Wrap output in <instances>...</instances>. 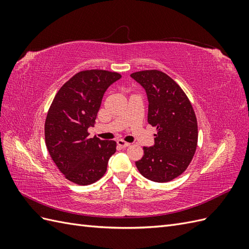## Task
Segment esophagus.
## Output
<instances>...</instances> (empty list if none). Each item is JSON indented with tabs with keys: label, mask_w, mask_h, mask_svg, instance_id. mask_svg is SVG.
Masks as SVG:
<instances>
[{
	"label": "esophagus",
	"mask_w": 249,
	"mask_h": 249,
	"mask_svg": "<svg viewBox=\"0 0 249 249\" xmlns=\"http://www.w3.org/2000/svg\"><path fill=\"white\" fill-rule=\"evenodd\" d=\"M117 145L120 147V148H125L127 146H130V143H127L124 140H118L117 141Z\"/></svg>",
	"instance_id": "esophagus-1"
}]
</instances>
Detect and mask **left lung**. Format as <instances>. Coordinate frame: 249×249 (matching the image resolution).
I'll list each match as a JSON object with an SVG mask.
<instances>
[{"label": "left lung", "instance_id": "8db88e82", "mask_svg": "<svg viewBox=\"0 0 249 249\" xmlns=\"http://www.w3.org/2000/svg\"><path fill=\"white\" fill-rule=\"evenodd\" d=\"M131 77L145 89L147 122L157 127L155 144L143 147L144 154L136 166L153 182H169L192 161L198 138L196 116L183 89L165 72L141 71Z\"/></svg>", "mask_w": 249, "mask_h": 249}]
</instances>
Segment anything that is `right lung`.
<instances>
[{
    "label": "right lung",
    "mask_w": 249,
    "mask_h": 249,
    "mask_svg": "<svg viewBox=\"0 0 249 249\" xmlns=\"http://www.w3.org/2000/svg\"><path fill=\"white\" fill-rule=\"evenodd\" d=\"M122 74L103 70L82 71L59 89L44 124L46 145L65 178L81 186L99 180L107 170L116 142L89 138L102 99Z\"/></svg>",
    "instance_id": "1"
}]
</instances>
